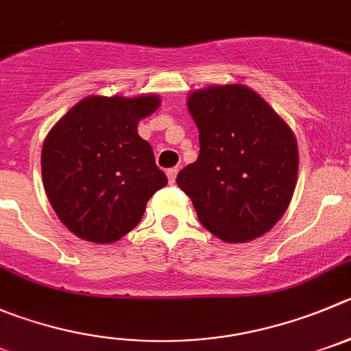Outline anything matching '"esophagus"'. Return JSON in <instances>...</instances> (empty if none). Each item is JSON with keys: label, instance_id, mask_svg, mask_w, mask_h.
I'll return each mask as SVG.
<instances>
[{"label": "esophagus", "instance_id": "esophagus-1", "mask_svg": "<svg viewBox=\"0 0 351 351\" xmlns=\"http://www.w3.org/2000/svg\"><path fill=\"white\" fill-rule=\"evenodd\" d=\"M166 175H168V180H169V183H175V180H176V175H178V169L176 168H171V169H168V171H166Z\"/></svg>", "mask_w": 351, "mask_h": 351}]
</instances>
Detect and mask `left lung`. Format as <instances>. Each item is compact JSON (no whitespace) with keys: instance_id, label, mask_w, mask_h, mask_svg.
Segmentation results:
<instances>
[{"instance_id":"left-lung-1","label":"left lung","mask_w":351,"mask_h":351,"mask_svg":"<svg viewBox=\"0 0 351 351\" xmlns=\"http://www.w3.org/2000/svg\"><path fill=\"white\" fill-rule=\"evenodd\" d=\"M186 107L201 152L176 183L197 218L225 242L267 234L289 208L298 182V142L289 124L244 84L195 90Z\"/></svg>"}]
</instances>
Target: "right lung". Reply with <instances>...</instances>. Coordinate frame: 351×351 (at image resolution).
I'll use <instances>...</instances> for the list:
<instances>
[{"instance_id": "obj_1", "label": "right lung", "mask_w": 351, "mask_h": 351, "mask_svg": "<svg viewBox=\"0 0 351 351\" xmlns=\"http://www.w3.org/2000/svg\"><path fill=\"white\" fill-rule=\"evenodd\" d=\"M159 106L157 95H90L45 138L47 197L58 220L83 241H119L140 223L149 199L168 183L152 147L136 130Z\"/></svg>"}]
</instances>
